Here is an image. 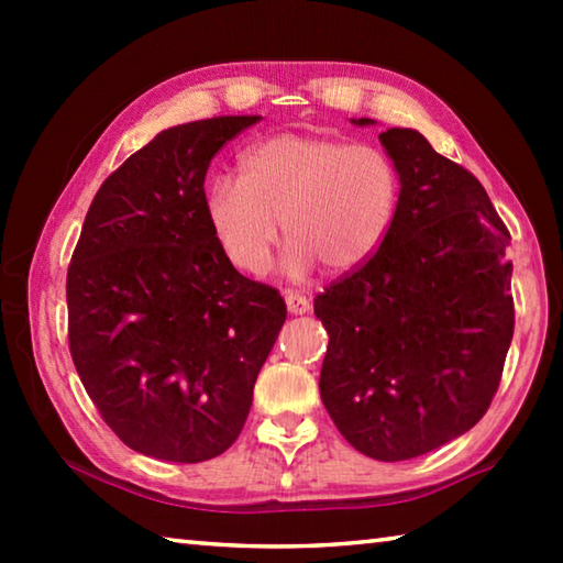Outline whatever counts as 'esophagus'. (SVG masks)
<instances>
[{
    "mask_svg": "<svg viewBox=\"0 0 563 563\" xmlns=\"http://www.w3.org/2000/svg\"><path fill=\"white\" fill-rule=\"evenodd\" d=\"M285 302H288V310L292 312V316H302V312L310 310V300L295 290L285 292Z\"/></svg>",
    "mask_w": 563,
    "mask_h": 563,
    "instance_id": "obj_1",
    "label": "esophagus"
}]
</instances>
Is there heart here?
<instances>
[{
  "mask_svg": "<svg viewBox=\"0 0 563 563\" xmlns=\"http://www.w3.org/2000/svg\"><path fill=\"white\" fill-rule=\"evenodd\" d=\"M399 188L383 148L283 133L245 151L241 180L221 176L208 186L206 218L225 261L245 275L268 268L278 223L290 241V273L316 263L350 273L385 243Z\"/></svg>",
  "mask_w": 563,
  "mask_h": 563,
  "instance_id": "b5f03b06",
  "label": "heart"
}]
</instances>
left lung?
<instances>
[{
    "mask_svg": "<svg viewBox=\"0 0 563 563\" xmlns=\"http://www.w3.org/2000/svg\"><path fill=\"white\" fill-rule=\"evenodd\" d=\"M379 141L402 184L397 213L373 258L318 292L330 335L320 397L357 452L402 462L472 430L497 395L514 335L511 235L476 176L422 133Z\"/></svg>",
    "mask_w": 563,
    "mask_h": 563,
    "instance_id": "left-lung-1",
    "label": "left lung"
}]
</instances>
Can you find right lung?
Returning a JSON list of instances; mask_svg holds the SVG:
<instances>
[{
  "mask_svg": "<svg viewBox=\"0 0 563 563\" xmlns=\"http://www.w3.org/2000/svg\"><path fill=\"white\" fill-rule=\"evenodd\" d=\"M261 117L180 123L103 180L66 271L69 350L119 440L156 460H213L241 434L285 300L218 247L203 180Z\"/></svg>",
  "mask_w": 563,
  "mask_h": 563,
  "instance_id": "add662e5",
  "label": "right lung"
}]
</instances>
